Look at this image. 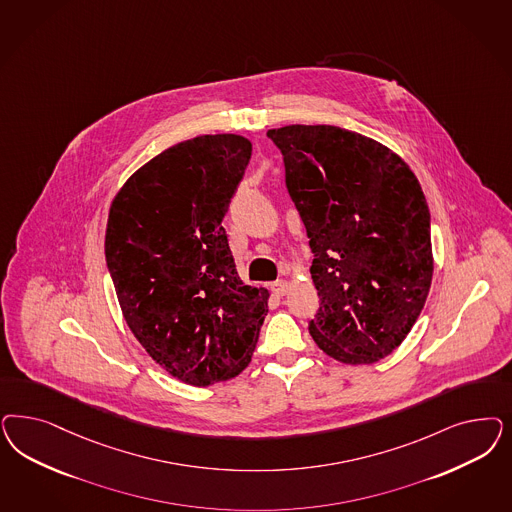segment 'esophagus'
Listing matches in <instances>:
<instances>
[{
  "label": "esophagus",
  "mask_w": 512,
  "mask_h": 512,
  "mask_svg": "<svg viewBox=\"0 0 512 512\" xmlns=\"http://www.w3.org/2000/svg\"><path fill=\"white\" fill-rule=\"evenodd\" d=\"M271 292L275 294L277 297H282L286 292H288V282L286 281H277V282H271Z\"/></svg>",
  "instance_id": "34e87169"
}]
</instances>
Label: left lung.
<instances>
[{
	"label": "left lung",
	"instance_id": "1",
	"mask_svg": "<svg viewBox=\"0 0 512 512\" xmlns=\"http://www.w3.org/2000/svg\"><path fill=\"white\" fill-rule=\"evenodd\" d=\"M267 135L314 254L320 307L309 333L337 362H379L405 341L431 286L422 186L399 154L362 133L292 124Z\"/></svg>",
	"mask_w": 512,
	"mask_h": 512
}]
</instances>
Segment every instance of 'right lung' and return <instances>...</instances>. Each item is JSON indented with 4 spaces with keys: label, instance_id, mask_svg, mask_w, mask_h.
I'll list each match as a JSON object with an SVG mask.
<instances>
[{
    "label": "right lung",
    "instance_id": "obj_1",
    "mask_svg": "<svg viewBox=\"0 0 512 512\" xmlns=\"http://www.w3.org/2000/svg\"><path fill=\"white\" fill-rule=\"evenodd\" d=\"M252 145L199 135L139 167L116 192L105 258L124 320L150 358L190 386L237 377L269 292L239 279L222 218Z\"/></svg>",
    "mask_w": 512,
    "mask_h": 512
}]
</instances>
